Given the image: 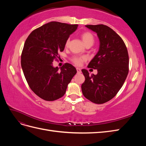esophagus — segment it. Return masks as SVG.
I'll return each mask as SVG.
<instances>
[{"instance_id":"esophagus-1","label":"esophagus","mask_w":146,"mask_h":146,"mask_svg":"<svg viewBox=\"0 0 146 146\" xmlns=\"http://www.w3.org/2000/svg\"><path fill=\"white\" fill-rule=\"evenodd\" d=\"M77 69V73H81V69L80 68H76Z\"/></svg>"}]
</instances>
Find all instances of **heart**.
Masks as SVG:
<instances>
[{
  "instance_id": "b5f03b06",
  "label": "heart",
  "mask_w": 146,
  "mask_h": 146,
  "mask_svg": "<svg viewBox=\"0 0 146 146\" xmlns=\"http://www.w3.org/2000/svg\"><path fill=\"white\" fill-rule=\"evenodd\" d=\"M81 38L82 39V40L84 42V44L86 46L87 45H91L92 46L94 42V37L93 35H92L90 32H85L82 33L81 35ZM70 41V39L68 38L66 39V41L65 42V46L68 47ZM86 58L85 56H78V55H75L73 56L71 58V60L77 66H80L83 61H86Z\"/></svg>"
}]
</instances>
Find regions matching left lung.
I'll return each instance as SVG.
<instances>
[{
    "mask_svg": "<svg viewBox=\"0 0 146 146\" xmlns=\"http://www.w3.org/2000/svg\"><path fill=\"white\" fill-rule=\"evenodd\" d=\"M85 26L98 35L100 46L88 66L98 70V74L90 76L86 69L82 70L85 77L82 93L92 102L104 104L117 94L125 80L129 69V54L122 39L110 27L103 24Z\"/></svg>",
    "mask_w": 146,
    "mask_h": 146,
    "instance_id": "obj_1",
    "label": "left lung"
}]
</instances>
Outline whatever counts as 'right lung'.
<instances>
[{
	"instance_id": "obj_1",
	"label": "right lung",
	"mask_w": 146,
	"mask_h": 146,
	"mask_svg": "<svg viewBox=\"0 0 146 146\" xmlns=\"http://www.w3.org/2000/svg\"><path fill=\"white\" fill-rule=\"evenodd\" d=\"M77 24L50 22L32 31L26 39L21 54V66L28 85L35 94L46 101L63 97L68 85L77 73L76 68L65 63L54 68L65 42L76 30Z\"/></svg>"
}]
</instances>
